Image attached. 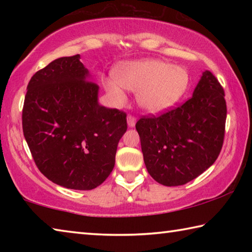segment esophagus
<instances>
[{
  "instance_id": "esophagus-1",
  "label": "esophagus",
  "mask_w": 252,
  "mask_h": 252,
  "mask_svg": "<svg viewBox=\"0 0 252 252\" xmlns=\"http://www.w3.org/2000/svg\"><path fill=\"white\" fill-rule=\"evenodd\" d=\"M126 121H127V126H129L130 127H133L135 126L136 119L134 117H132V116H127Z\"/></svg>"
}]
</instances>
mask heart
Returning a JSON list of instances; mask_svg holds the SVG:
<instances>
[{
	"mask_svg": "<svg viewBox=\"0 0 252 252\" xmlns=\"http://www.w3.org/2000/svg\"><path fill=\"white\" fill-rule=\"evenodd\" d=\"M116 80H104L105 91L117 105L127 100L123 88L136 93V101L149 113H160L172 106L185 94L189 74L181 66L160 60L130 62L114 72Z\"/></svg>",
	"mask_w": 252,
	"mask_h": 252,
	"instance_id": "b5f03b06",
	"label": "heart"
}]
</instances>
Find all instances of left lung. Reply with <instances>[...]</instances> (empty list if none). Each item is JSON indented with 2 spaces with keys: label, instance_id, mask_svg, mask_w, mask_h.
<instances>
[{
  "label": "left lung",
  "instance_id": "1",
  "mask_svg": "<svg viewBox=\"0 0 252 252\" xmlns=\"http://www.w3.org/2000/svg\"><path fill=\"white\" fill-rule=\"evenodd\" d=\"M227 105L224 92L204 71L192 96L160 117L141 118L140 135L148 172L160 185H186L215 163L223 143Z\"/></svg>",
  "mask_w": 252,
  "mask_h": 252
}]
</instances>
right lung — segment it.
<instances>
[{
  "label": "right lung",
  "instance_id": "1",
  "mask_svg": "<svg viewBox=\"0 0 252 252\" xmlns=\"http://www.w3.org/2000/svg\"><path fill=\"white\" fill-rule=\"evenodd\" d=\"M80 54L54 60L30 80L22 112L35 164L57 185L92 190L112 172L126 114L99 103Z\"/></svg>",
  "mask_w": 252,
  "mask_h": 252
}]
</instances>
